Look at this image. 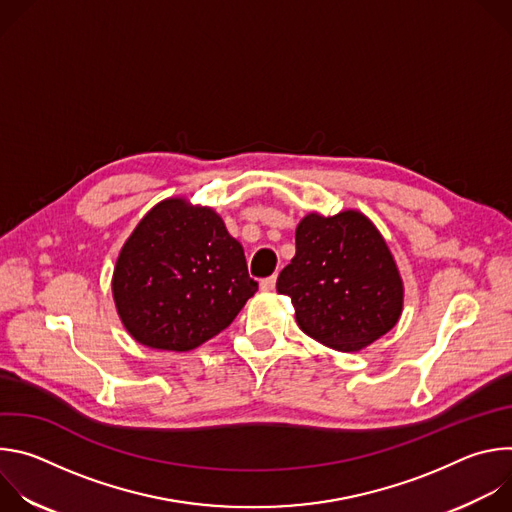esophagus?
<instances>
[{
	"mask_svg": "<svg viewBox=\"0 0 512 512\" xmlns=\"http://www.w3.org/2000/svg\"><path fill=\"white\" fill-rule=\"evenodd\" d=\"M275 281H277V277H275V275H269V277L261 279V289H263V291H271V289H275Z\"/></svg>",
	"mask_w": 512,
	"mask_h": 512,
	"instance_id": "1",
	"label": "esophagus"
}]
</instances>
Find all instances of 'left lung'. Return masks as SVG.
Segmentation results:
<instances>
[{
    "label": "left lung",
    "mask_w": 512,
    "mask_h": 512,
    "mask_svg": "<svg viewBox=\"0 0 512 512\" xmlns=\"http://www.w3.org/2000/svg\"><path fill=\"white\" fill-rule=\"evenodd\" d=\"M298 326L314 340L354 352L387 334L403 308L395 261L367 216L346 210L308 214L296 231V257L277 277Z\"/></svg>",
    "instance_id": "left-lung-1"
}]
</instances>
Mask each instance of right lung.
<instances>
[{
    "instance_id": "obj_1",
    "label": "right lung",
    "mask_w": 512,
    "mask_h": 512,
    "mask_svg": "<svg viewBox=\"0 0 512 512\" xmlns=\"http://www.w3.org/2000/svg\"><path fill=\"white\" fill-rule=\"evenodd\" d=\"M257 287L223 218L180 198L143 216L113 275L117 312L129 334L176 352L225 330Z\"/></svg>"
}]
</instances>
